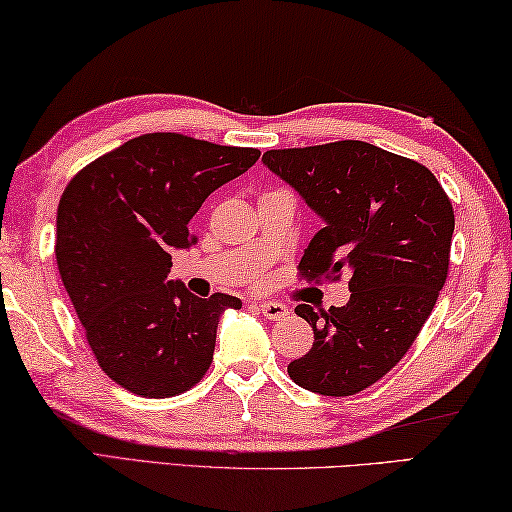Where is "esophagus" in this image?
<instances>
[{
  "label": "esophagus",
  "mask_w": 512,
  "mask_h": 512,
  "mask_svg": "<svg viewBox=\"0 0 512 512\" xmlns=\"http://www.w3.org/2000/svg\"><path fill=\"white\" fill-rule=\"evenodd\" d=\"M258 311H261L267 320H281L288 315V308L279 304V301H258Z\"/></svg>",
  "instance_id": "obj_1"
}]
</instances>
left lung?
<instances>
[{
	"instance_id": "obj_1",
	"label": "left lung",
	"mask_w": 512,
	"mask_h": 512,
	"mask_svg": "<svg viewBox=\"0 0 512 512\" xmlns=\"http://www.w3.org/2000/svg\"><path fill=\"white\" fill-rule=\"evenodd\" d=\"M263 165L324 222L301 276L351 274L345 306L295 308L315 340L288 365L290 379L324 397L356 395L404 358L431 315L447 281L454 208L424 165L370 142L272 149Z\"/></svg>"
}]
</instances>
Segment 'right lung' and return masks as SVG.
Segmentation results:
<instances>
[{"label": "right lung", "instance_id": "1", "mask_svg": "<svg viewBox=\"0 0 512 512\" xmlns=\"http://www.w3.org/2000/svg\"><path fill=\"white\" fill-rule=\"evenodd\" d=\"M261 152L181 133H145L83 167L61 197L56 263L97 363L124 390L165 399L211 367L215 335L238 297L201 299L170 281L188 224Z\"/></svg>", "mask_w": 512, "mask_h": 512}]
</instances>
